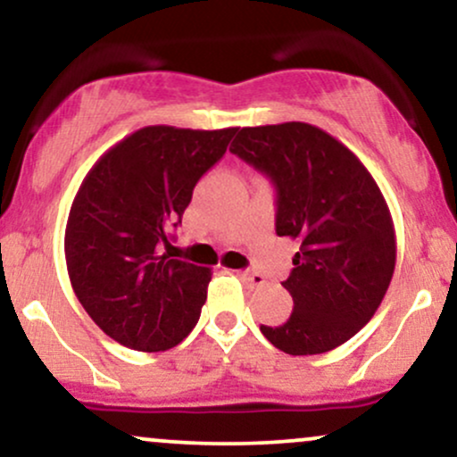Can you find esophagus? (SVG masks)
Masks as SVG:
<instances>
[{
  "instance_id": "34e87169",
  "label": "esophagus",
  "mask_w": 457,
  "mask_h": 457,
  "mask_svg": "<svg viewBox=\"0 0 457 457\" xmlns=\"http://www.w3.org/2000/svg\"><path fill=\"white\" fill-rule=\"evenodd\" d=\"M236 274H238V277L243 278V281L249 283V285H255V287H262V285L266 283V281H263V277H262V274H257V272H249V270H238V272H236Z\"/></svg>"
}]
</instances>
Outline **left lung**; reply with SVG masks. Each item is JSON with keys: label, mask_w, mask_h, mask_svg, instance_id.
Returning <instances> with one entry per match:
<instances>
[{"label": "left lung", "mask_w": 457, "mask_h": 457, "mask_svg": "<svg viewBox=\"0 0 457 457\" xmlns=\"http://www.w3.org/2000/svg\"><path fill=\"white\" fill-rule=\"evenodd\" d=\"M229 151L270 180L277 234L300 245L283 281L294 311L262 334L289 355L337 349L370 321L394 277L381 189L343 142L300 120L238 129Z\"/></svg>", "instance_id": "8db88e82"}]
</instances>
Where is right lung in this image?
Wrapping results in <instances>:
<instances>
[{
    "mask_svg": "<svg viewBox=\"0 0 457 457\" xmlns=\"http://www.w3.org/2000/svg\"><path fill=\"white\" fill-rule=\"evenodd\" d=\"M236 128L151 125L114 145L82 180L65 225V262L82 309L134 351L172 349L195 328L211 270L170 260V228Z\"/></svg>",
    "mask_w": 457,
    "mask_h": 457,
    "instance_id": "right-lung-1",
    "label": "right lung"
}]
</instances>
